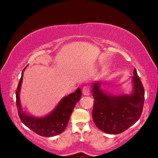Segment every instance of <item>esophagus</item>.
Returning a JSON list of instances; mask_svg holds the SVG:
<instances>
[{
  "instance_id": "obj_1",
  "label": "esophagus",
  "mask_w": 158,
  "mask_h": 158,
  "mask_svg": "<svg viewBox=\"0 0 158 158\" xmlns=\"http://www.w3.org/2000/svg\"><path fill=\"white\" fill-rule=\"evenodd\" d=\"M90 88L89 86H84L82 89V93L83 94L85 95H89L90 94Z\"/></svg>"
}]
</instances>
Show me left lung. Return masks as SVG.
Masks as SVG:
<instances>
[{"label":"left lung","mask_w":158,"mask_h":158,"mask_svg":"<svg viewBox=\"0 0 158 158\" xmlns=\"http://www.w3.org/2000/svg\"><path fill=\"white\" fill-rule=\"evenodd\" d=\"M132 94L110 95L100 88V82L93 85L94 98L93 119L99 129L108 134H120L137 122L144 103V89L136 69H134Z\"/></svg>","instance_id":"1"}]
</instances>
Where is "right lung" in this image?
<instances>
[{
  "label": "right lung",
  "instance_id": "1",
  "mask_svg": "<svg viewBox=\"0 0 158 158\" xmlns=\"http://www.w3.org/2000/svg\"><path fill=\"white\" fill-rule=\"evenodd\" d=\"M24 69H23V71L24 70ZM23 71L16 90L17 107L19 116L21 122L29 129L42 137H49L62 133L68 123L69 117L75 105L81 98V90L77 89L75 92L64 98L52 113L48 116L39 118L30 116L22 110L19 100V90L22 82Z\"/></svg>",
  "mask_w": 158,
  "mask_h": 158
}]
</instances>
